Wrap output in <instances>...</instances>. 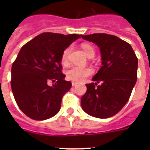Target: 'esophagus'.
Returning <instances> with one entry per match:
<instances>
[{
  "label": "esophagus",
  "mask_w": 150,
  "mask_h": 150,
  "mask_svg": "<svg viewBox=\"0 0 150 150\" xmlns=\"http://www.w3.org/2000/svg\"><path fill=\"white\" fill-rule=\"evenodd\" d=\"M76 85H77V83H76V82H71V86H76Z\"/></svg>",
  "instance_id": "esophagus-1"
}]
</instances>
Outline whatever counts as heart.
Returning <instances> with one entry per match:
<instances>
[{"instance_id": "heart-1", "label": "heart", "mask_w": 150, "mask_h": 150, "mask_svg": "<svg viewBox=\"0 0 150 150\" xmlns=\"http://www.w3.org/2000/svg\"><path fill=\"white\" fill-rule=\"evenodd\" d=\"M82 49L85 52V54H86L89 57H93L95 55V49L91 44L89 43H82ZM71 52V47L65 48L64 51L62 52L61 54V63L64 65L68 64V57L69 54ZM93 74V70L92 68L89 67H86V68H82V67H71L69 68L67 71H66V76L68 79L73 82H80L84 81L87 77H89V75Z\"/></svg>"}]
</instances>
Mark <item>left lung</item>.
<instances>
[{"instance_id":"1","label":"left lung","mask_w":150,"mask_h":150,"mask_svg":"<svg viewBox=\"0 0 150 150\" xmlns=\"http://www.w3.org/2000/svg\"><path fill=\"white\" fill-rule=\"evenodd\" d=\"M81 36L100 47L103 64L93 78L95 83L86 84L87 90L81 98L82 109L95 117H110L130 98L137 81V57L129 43L114 35L93 33Z\"/></svg>"}]
</instances>
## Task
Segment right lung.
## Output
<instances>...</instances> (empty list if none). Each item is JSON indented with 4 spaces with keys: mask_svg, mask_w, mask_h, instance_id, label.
<instances>
[{
    "mask_svg": "<svg viewBox=\"0 0 150 150\" xmlns=\"http://www.w3.org/2000/svg\"><path fill=\"white\" fill-rule=\"evenodd\" d=\"M81 36L43 33L20 50L11 67V86L20 110L36 121L54 116L71 87L62 73L61 54ZM51 84V85H50Z\"/></svg>",
    "mask_w": 150,
    "mask_h": 150,
    "instance_id": "obj_1",
    "label": "right lung"
}]
</instances>
